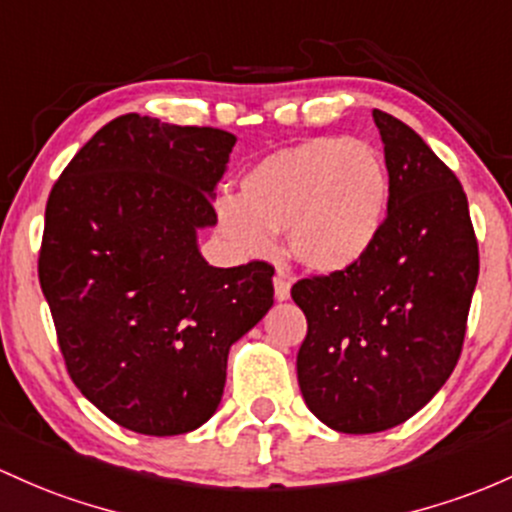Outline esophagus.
Segmentation results:
<instances>
[{"instance_id": "1", "label": "esophagus", "mask_w": 512, "mask_h": 512, "mask_svg": "<svg viewBox=\"0 0 512 512\" xmlns=\"http://www.w3.org/2000/svg\"><path fill=\"white\" fill-rule=\"evenodd\" d=\"M291 294V282L289 277H286L284 272H277V277H274V296H277V301H286Z\"/></svg>"}]
</instances>
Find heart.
<instances>
[{"instance_id": "1", "label": "heart", "mask_w": 512, "mask_h": 512, "mask_svg": "<svg viewBox=\"0 0 512 512\" xmlns=\"http://www.w3.org/2000/svg\"><path fill=\"white\" fill-rule=\"evenodd\" d=\"M391 199L384 155L364 140L316 136L274 150L240 179V196L216 199V223L233 250L269 255L274 233L311 272L335 274L369 255Z\"/></svg>"}]
</instances>
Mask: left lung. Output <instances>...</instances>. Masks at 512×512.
Returning a JSON list of instances; mask_svg holds the SVG:
<instances>
[{
  "instance_id": "obj_1",
  "label": "left lung",
  "mask_w": 512,
  "mask_h": 512,
  "mask_svg": "<svg viewBox=\"0 0 512 512\" xmlns=\"http://www.w3.org/2000/svg\"><path fill=\"white\" fill-rule=\"evenodd\" d=\"M372 116L391 179L384 228L359 265L291 286L308 320L296 357L303 401L350 435L396 428L442 389L479 279L459 179L411 126Z\"/></svg>"
}]
</instances>
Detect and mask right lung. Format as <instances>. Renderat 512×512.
Masks as SVG:
<instances>
[{"instance_id":"right-lung-1","label":"right lung","mask_w":512,"mask_h":512,"mask_svg":"<svg viewBox=\"0 0 512 512\" xmlns=\"http://www.w3.org/2000/svg\"><path fill=\"white\" fill-rule=\"evenodd\" d=\"M233 133L126 114L70 160L46 206L38 279L70 379L140 435H184L216 413L228 350L274 303L267 262L211 267L196 233Z\"/></svg>"}]
</instances>
